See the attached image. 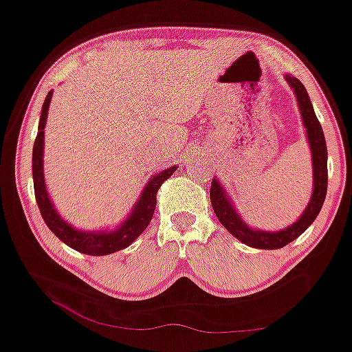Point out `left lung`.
Segmentation results:
<instances>
[{
	"instance_id": "8db88e82",
	"label": "left lung",
	"mask_w": 352,
	"mask_h": 352,
	"mask_svg": "<svg viewBox=\"0 0 352 352\" xmlns=\"http://www.w3.org/2000/svg\"><path fill=\"white\" fill-rule=\"evenodd\" d=\"M287 82L292 88H294L295 95H297L300 113H302L303 124L307 128L308 142L311 147V160H313V195L311 200L308 203L307 210L300 217L298 221H295L292 226L283 231L277 232H264V231H254L251 228L245 226V223L241 221L234 208H232L230 198L226 197L221 185L218 184L217 179L211 182L210 188V198L211 206H213L214 214H217L219 221L228 231L231 232L234 238H238L241 243L251 245V248L257 249H280L283 245L292 243L297 239L302 232L307 230L310 224L315 221L318 217L321 206L324 203L326 190H328V151H326V141L323 129L316 118L315 111H313L310 96H308L307 90L300 82L298 78L285 75Z\"/></svg>"
}]
</instances>
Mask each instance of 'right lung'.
<instances>
[{
  "instance_id": "1",
  "label": "right lung",
  "mask_w": 352,
  "mask_h": 352,
  "mask_svg": "<svg viewBox=\"0 0 352 352\" xmlns=\"http://www.w3.org/2000/svg\"><path fill=\"white\" fill-rule=\"evenodd\" d=\"M50 98H52V91L47 93L45 96L44 104H42V113L39 120V131H37L36 141H34L32 149V179H34V195H36L37 206L44 218L45 224L49 230L57 236L62 243H65L69 248L75 249V251L88 254V256H107V254H113L121 249L128 248V245L135 241L141 232L149 226L152 217H154L155 205H157V192L160 185L165 180L170 179V175L175 172L177 167H170L167 170L160 172L155 175L149 184L144 188V193L139 198L138 205L134 206L133 213L129 218L122 223V226L118 230L109 232H83L69 226L58 217L57 211L54 210L52 203L49 200V195L45 192L44 184V172H42V155H44V128L45 121H47L49 104Z\"/></svg>"
}]
</instances>
